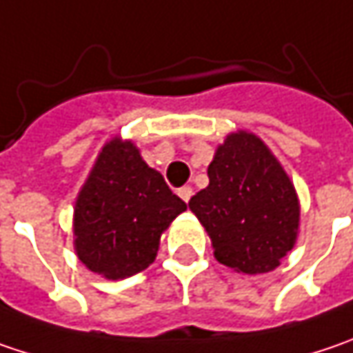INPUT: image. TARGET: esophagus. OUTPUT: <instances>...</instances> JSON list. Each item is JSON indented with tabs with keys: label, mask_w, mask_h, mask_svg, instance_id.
<instances>
[{
	"label": "esophagus",
	"mask_w": 353,
	"mask_h": 353,
	"mask_svg": "<svg viewBox=\"0 0 353 353\" xmlns=\"http://www.w3.org/2000/svg\"><path fill=\"white\" fill-rule=\"evenodd\" d=\"M177 196L181 197V199H183V201L188 203V201L192 199V196H194V190H192L190 185H183V188H179V192H177Z\"/></svg>",
	"instance_id": "obj_1"
}]
</instances>
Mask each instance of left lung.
Instances as JSON below:
<instances>
[{
    "label": "left lung",
    "mask_w": 353,
    "mask_h": 353,
    "mask_svg": "<svg viewBox=\"0 0 353 353\" xmlns=\"http://www.w3.org/2000/svg\"><path fill=\"white\" fill-rule=\"evenodd\" d=\"M208 177L190 210L216 259L250 276L276 270L300 234V197L280 159L261 137L238 130L218 145Z\"/></svg>",
    "instance_id": "obj_1"
}]
</instances>
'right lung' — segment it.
I'll return each mask as SVG.
<instances>
[{"label": "right lung", "instance_id": "add662e5", "mask_svg": "<svg viewBox=\"0 0 353 353\" xmlns=\"http://www.w3.org/2000/svg\"><path fill=\"white\" fill-rule=\"evenodd\" d=\"M188 205L150 168L132 139L103 143L73 205L77 259L105 280L154 263L161 234Z\"/></svg>", "mask_w": 353, "mask_h": 353}]
</instances>
